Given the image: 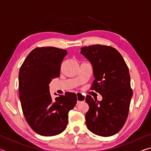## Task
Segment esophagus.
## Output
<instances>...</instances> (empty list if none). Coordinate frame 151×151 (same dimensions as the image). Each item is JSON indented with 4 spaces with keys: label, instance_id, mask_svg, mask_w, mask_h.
I'll use <instances>...</instances> for the list:
<instances>
[{
    "label": "esophagus",
    "instance_id": "1",
    "mask_svg": "<svg viewBox=\"0 0 151 151\" xmlns=\"http://www.w3.org/2000/svg\"><path fill=\"white\" fill-rule=\"evenodd\" d=\"M76 99H77V104H78L81 102L85 101V96L82 95L80 93H76Z\"/></svg>",
    "mask_w": 151,
    "mask_h": 151
}]
</instances>
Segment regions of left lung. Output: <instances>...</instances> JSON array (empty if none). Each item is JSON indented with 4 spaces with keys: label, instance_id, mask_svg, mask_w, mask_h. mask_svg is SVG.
<instances>
[{
    "label": "left lung",
    "instance_id": "left-lung-1",
    "mask_svg": "<svg viewBox=\"0 0 151 151\" xmlns=\"http://www.w3.org/2000/svg\"><path fill=\"white\" fill-rule=\"evenodd\" d=\"M91 63L94 81L91 89L101 94V101L86 96L89 106L85 119L87 129L101 137L116 134L126 122L132 91L129 68L115 48L96 45L81 48Z\"/></svg>",
    "mask_w": 151,
    "mask_h": 151
}]
</instances>
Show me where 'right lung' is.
<instances>
[{
	"label": "right lung",
	"instance_id": "right-lung-1",
	"mask_svg": "<svg viewBox=\"0 0 151 151\" xmlns=\"http://www.w3.org/2000/svg\"><path fill=\"white\" fill-rule=\"evenodd\" d=\"M66 54V50L55 47L35 48L20 68L19 98L22 112L31 129L41 136H55L65 131L68 112L77 101L74 93L66 92L54 100L50 93L48 85L60 76L61 62Z\"/></svg>",
	"mask_w": 151,
	"mask_h": 151
}]
</instances>
